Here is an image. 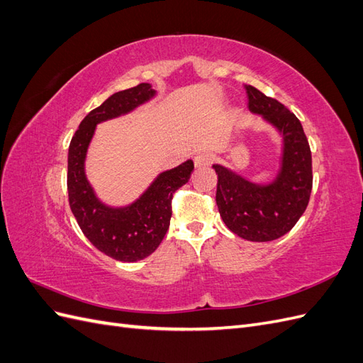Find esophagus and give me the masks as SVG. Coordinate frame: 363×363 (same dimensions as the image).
Returning a JSON list of instances; mask_svg holds the SVG:
<instances>
[{
    "label": "esophagus",
    "instance_id": "34e87169",
    "mask_svg": "<svg viewBox=\"0 0 363 363\" xmlns=\"http://www.w3.org/2000/svg\"><path fill=\"white\" fill-rule=\"evenodd\" d=\"M211 162H212V156L207 155V152H200V155H196L194 157V163L196 168H204L207 164H211Z\"/></svg>",
    "mask_w": 363,
    "mask_h": 363
}]
</instances>
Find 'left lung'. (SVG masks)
<instances>
[{
    "label": "left lung",
    "instance_id": "1",
    "mask_svg": "<svg viewBox=\"0 0 363 363\" xmlns=\"http://www.w3.org/2000/svg\"><path fill=\"white\" fill-rule=\"evenodd\" d=\"M248 108L279 130L283 138L281 164L268 184L247 180L223 164L218 174L216 204L224 224L239 238L268 242L286 235L309 204L312 192V152L303 125L274 98L245 84Z\"/></svg>",
    "mask_w": 363,
    "mask_h": 363
}]
</instances>
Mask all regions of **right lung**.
<instances>
[{"instance_id":"add662e5","label":"right lung","mask_w":363,"mask_h":363,"mask_svg":"<svg viewBox=\"0 0 363 363\" xmlns=\"http://www.w3.org/2000/svg\"><path fill=\"white\" fill-rule=\"evenodd\" d=\"M156 95L150 83L108 96L87 113L71 139L68 151V196L83 235L106 256L119 262H138L155 252L167 235L174 192L191 179L194 162L186 160L160 172L139 199L125 207H111L98 200L86 179L84 160L96 124L125 115Z\"/></svg>"}]
</instances>
